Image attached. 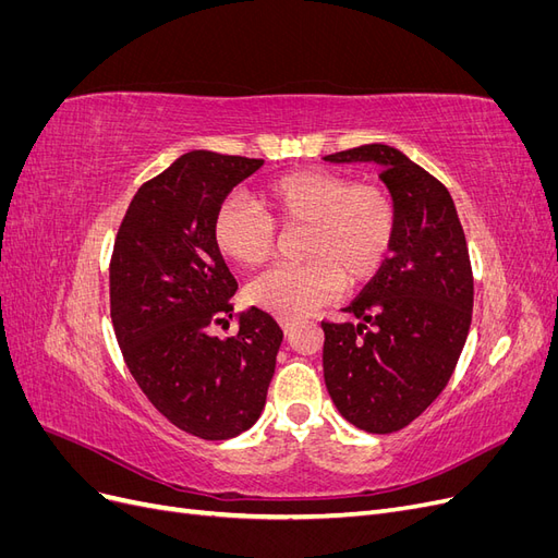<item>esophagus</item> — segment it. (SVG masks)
<instances>
[{
    "label": "esophagus",
    "mask_w": 558,
    "mask_h": 558,
    "mask_svg": "<svg viewBox=\"0 0 558 558\" xmlns=\"http://www.w3.org/2000/svg\"><path fill=\"white\" fill-rule=\"evenodd\" d=\"M279 326H281V330L289 335V332H293V328L298 326V320L295 318H289V316H281L279 318Z\"/></svg>",
    "instance_id": "34e87169"
}]
</instances>
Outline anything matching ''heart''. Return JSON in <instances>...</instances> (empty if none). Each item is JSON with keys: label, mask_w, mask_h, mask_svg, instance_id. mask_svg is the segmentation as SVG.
<instances>
[{"label": "heart", "mask_w": 558, "mask_h": 558, "mask_svg": "<svg viewBox=\"0 0 558 558\" xmlns=\"http://www.w3.org/2000/svg\"><path fill=\"white\" fill-rule=\"evenodd\" d=\"M258 207L226 202L214 218V244L242 267H260L275 253V227L302 230L298 267L269 269L248 286L253 305L277 316H302L328 302L340 286L359 291L391 253L398 209L386 189L337 172L300 170L265 183Z\"/></svg>", "instance_id": "obj_1"}]
</instances>
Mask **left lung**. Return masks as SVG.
<instances>
[{
	"label": "left lung",
	"mask_w": 558,
	"mask_h": 558,
	"mask_svg": "<svg viewBox=\"0 0 558 558\" xmlns=\"http://www.w3.org/2000/svg\"><path fill=\"white\" fill-rule=\"evenodd\" d=\"M324 160L375 162L398 209L391 258L344 312L320 324L326 388L349 424L396 433L442 393L472 318L465 234L445 185L402 150L365 144Z\"/></svg>",
	"instance_id": "obj_1"
}]
</instances>
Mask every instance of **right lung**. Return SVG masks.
<instances>
[{"label":"right lung","mask_w":558,"mask_h":558,"mask_svg":"<svg viewBox=\"0 0 558 558\" xmlns=\"http://www.w3.org/2000/svg\"><path fill=\"white\" fill-rule=\"evenodd\" d=\"M263 160L189 150L134 193L116 234L109 286L118 347L134 381L172 424L202 440H230L256 424L283 332L258 307L232 318L238 281L214 244L228 193Z\"/></svg>","instance_id":"right-lung-1"}]
</instances>
